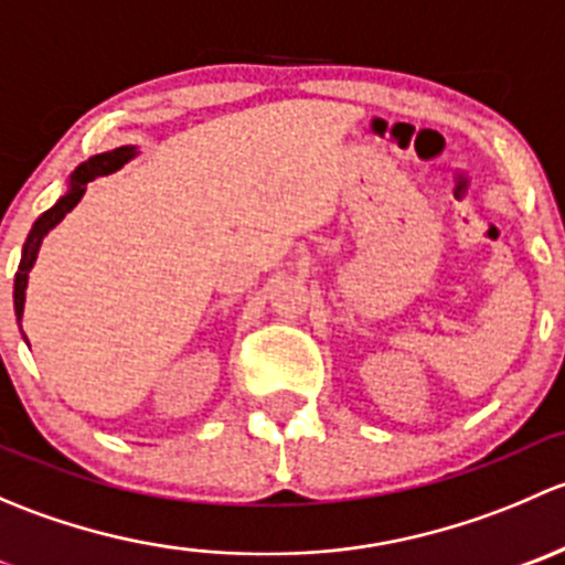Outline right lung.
<instances>
[{
  "instance_id": "right-lung-1",
  "label": "right lung",
  "mask_w": 565,
  "mask_h": 565,
  "mask_svg": "<svg viewBox=\"0 0 565 565\" xmlns=\"http://www.w3.org/2000/svg\"><path fill=\"white\" fill-rule=\"evenodd\" d=\"M134 156H136V147H117V150L100 152V156L89 158L87 163H82V167H78L76 172L71 174V188H67L65 196H60V202H56L51 210H45V213L35 221V226H32L30 237H26V243H24V254H21L19 273H15L13 303H15V319H19V322H21V315H24L26 278H30L32 265H35L43 237L49 235V232L54 230V226L60 224V221L65 218V215L71 213V210L76 207L78 202H82V196H84V191H87L89 180H95V177H100V174L117 172V169L122 167V163H128Z\"/></svg>"
}]
</instances>
